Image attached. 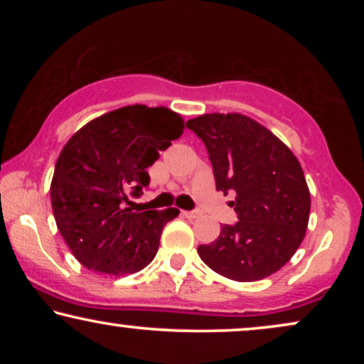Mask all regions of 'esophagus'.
Here are the masks:
<instances>
[{
	"mask_svg": "<svg viewBox=\"0 0 364 364\" xmlns=\"http://www.w3.org/2000/svg\"><path fill=\"white\" fill-rule=\"evenodd\" d=\"M182 215L186 217V218H191V220H193V218L198 217V212H196V210H183Z\"/></svg>",
	"mask_w": 364,
	"mask_h": 364,
	"instance_id": "obj_1",
	"label": "esophagus"
}]
</instances>
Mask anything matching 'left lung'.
<instances>
[{"instance_id":"obj_1","label":"left lung","mask_w":364,"mask_h":364,"mask_svg":"<svg viewBox=\"0 0 364 364\" xmlns=\"http://www.w3.org/2000/svg\"><path fill=\"white\" fill-rule=\"evenodd\" d=\"M187 127L205 144L217 191L235 192L238 222L197 248L218 275L257 282L280 270L301 245L310 218L303 168L280 139L242 114H203Z\"/></svg>"}]
</instances>
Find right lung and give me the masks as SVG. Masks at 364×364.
<instances>
[{"label": "right lung", "mask_w": 364, "mask_h": 364, "mask_svg": "<svg viewBox=\"0 0 364 364\" xmlns=\"http://www.w3.org/2000/svg\"><path fill=\"white\" fill-rule=\"evenodd\" d=\"M183 121L167 107L134 104L87 122L59 154L51 182L56 225L79 263L107 277L146 268L177 208L134 212L151 182L147 167L181 137Z\"/></svg>", "instance_id": "1"}]
</instances>
